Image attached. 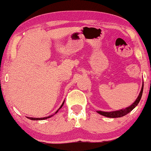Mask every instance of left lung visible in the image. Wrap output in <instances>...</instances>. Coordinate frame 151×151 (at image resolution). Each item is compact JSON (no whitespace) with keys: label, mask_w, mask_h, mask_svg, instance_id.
Here are the masks:
<instances>
[{"label":"left lung","mask_w":151,"mask_h":151,"mask_svg":"<svg viewBox=\"0 0 151 151\" xmlns=\"http://www.w3.org/2000/svg\"><path fill=\"white\" fill-rule=\"evenodd\" d=\"M143 89H144V82H143V85L142 87V90H141L140 93H139L138 98H137V100H135V102L133 103L132 104H131L130 106H128V107L123 109L118 110V111H110V112H106V111H98V113L101 114V115L106 116V117L108 118H120L122 117V116H125L127 114L131 111H132L137 106V104H139V101H140L141 98H142V93H143Z\"/></svg>","instance_id":"8db88e82"}]
</instances>
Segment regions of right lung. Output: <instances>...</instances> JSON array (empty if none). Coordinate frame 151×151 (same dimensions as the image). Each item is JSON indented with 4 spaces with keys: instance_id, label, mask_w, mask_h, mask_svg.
Wrapping results in <instances>:
<instances>
[{
    "instance_id": "obj_1",
    "label": "right lung",
    "mask_w": 151,
    "mask_h": 151,
    "mask_svg": "<svg viewBox=\"0 0 151 151\" xmlns=\"http://www.w3.org/2000/svg\"><path fill=\"white\" fill-rule=\"evenodd\" d=\"M64 102H63V104H61V106H60V108L58 109V110L56 111V113L55 114H56L57 112L58 111V110L60 109H61V107L63 106V104H64ZM53 115H54V114H53V115H51V116H47V117H45V118H31V117H27L28 119H30V120H33V121H38V120H45V119H47V118H50V117H51V116H53Z\"/></svg>"
}]
</instances>
